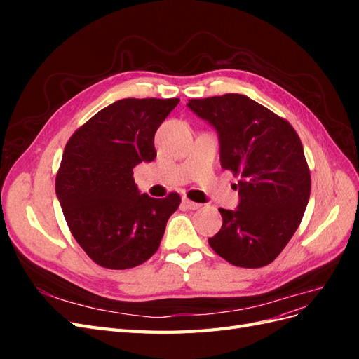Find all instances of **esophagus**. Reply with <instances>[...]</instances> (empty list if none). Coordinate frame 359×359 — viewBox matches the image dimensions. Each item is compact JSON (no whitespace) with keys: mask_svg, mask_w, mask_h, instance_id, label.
Instances as JSON below:
<instances>
[{"mask_svg":"<svg viewBox=\"0 0 359 359\" xmlns=\"http://www.w3.org/2000/svg\"><path fill=\"white\" fill-rule=\"evenodd\" d=\"M182 205L186 206V208H189V210H199L201 208V203H196V202H193V201H190V199H187V198H184L182 199Z\"/></svg>","mask_w":359,"mask_h":359,"instance_id":"1","label":"esophagus"}]
</instances>
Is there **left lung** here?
Returning a JSON list of instances; mask_svg holds the SVG:
<instances>
[{
	"mask_svg": "<svg viewBox=\"0 0 359 359\" xmlns=\"http://www.w3.org/2000/svg\"><path fill=\"white\" fill-rule=\"evenodd\" d=\"M187 106L215 127L222 168L238 181V210H223L208 243L227 262L260 268L283 252L310 199L311 178L301 139L285 118L243 94L191 99Z\"/></svg>",
	"mask_w": 359,
	"mask_h": 359,
	"instance_id": "8db88e82",
	"label": "left lung"
}]
</instances>
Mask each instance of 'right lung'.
I'll use <instances>...</instances> for the list:
<instances>
[{"label": "right lung", "instance_id": "add662e5", "mask_svg": "<svg viewBox=\"0 0 359 359\" xmlns=\"http://www.w3.org/2000/svg\"><path fill=\"white\" fill-rule=\"evenodd\" d=\"M180 99H123L81 126L64 148L55 180L74 240L97 265L127 269L160 245L181 198L140 194L133 168L157 156L154 135Z\"/></svg>", "mask_w": 359, "mask_h": 359}]
</instances>
